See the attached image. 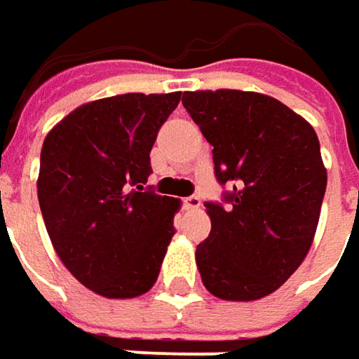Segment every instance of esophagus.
<instances>
[{
    "instance_id": "1",
    "label": "esophagus",
    "mask_w": 359,
    "mask_h": 359,
    "mask_svg": "<svg viewBox=\"0 0 359 359\" xmlns=\"http://www.w3.org/2000/svg\"><path fill=\"white\" fill-rule=\"evenodd\" d=\"M182 205H184V210H197L201 205V197L199 195H189V197L182 199Z\"/></svg>"
}]
</instances>
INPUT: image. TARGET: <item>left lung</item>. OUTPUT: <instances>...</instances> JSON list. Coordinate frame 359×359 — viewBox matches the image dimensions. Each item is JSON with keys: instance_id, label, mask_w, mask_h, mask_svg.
I'll use <instances>...</instances> for the list:
<instances>
[{"instance_id": "8db88e82", "label": "left lung", "mask_w": 359, "mask_h": 359, "mask_svg": "<svg viewBox=\"0 0 359 359\" xmlns=\"http://www.w3.org/2000/svg\"><path fill=\"white\" fill-rule=\"evenodd\" d=\"M182 107L213 146L215 179L230 187L222 203L205 201L212 232L195 252L203 285L222 300H259L309 255L327 189L318 137L257 92H184Z\"/></svg>"}]
</instances>
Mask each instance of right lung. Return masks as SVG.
Instances as JSON below:
<instances>
[{"instance_id": "right-lung-1", "label": "right lung", "mask_w": 359, "mask_h": 359, "mask_svg": "<svg viewBox=\"0 0 359 359\" xmlns=\"http://www.w3.org/2000/svg\"><path fill=\"white\" fill-rule=\"evenodd\" d=\"M180 92L121 94L69 113L41 149L39 203L59 259L92 292L135 298L156 283L179 199L146 187L149 151Z\"/></svg>"}]
</instances>
